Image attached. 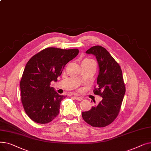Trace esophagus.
Listing matches in <instances>:
<instances>
[{
	"instance_id": "obj_1",
	"label": "esophagus",
	"mask_w": 151,
	"mask_h": 151,
	"mask_svg": "<svg viewBox=\"0 0 151 151\" xmlns=\"http://www.w3.org/2000/svg\"><path fill=\"white\" fill-rule=\"evenodd\" d=\"M75 99L76 100H78V101H81V100H83V97H80V96H75Z\"/></svg>"
}]
</instances>
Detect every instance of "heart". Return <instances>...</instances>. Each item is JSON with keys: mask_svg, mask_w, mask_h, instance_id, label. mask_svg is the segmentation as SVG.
I'll list each match as a JSON object with an SVG mask.
<instances>
[{"mask_svg": "<svg viewBox=\"0 0 151 151\" xmlns=\"http://www.w3.org/2000/svg\"><path fill=\"white\" fill-rule=\"evenodd\" d=\"M84 60H91V59H84Z\"/></svg>", "mask_w": 151, "mask_h": 151, "instance_id": "heart-1", "label": "heart"}]
</instances>
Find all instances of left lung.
Masks as SVG:
<instances>
[{
	"label": "left lung",
	"mask_w": 151,
	"mask_h": 151,
	"mask_svg": "<svg viewBox=\"0 0 151 151\" xmlns=\"http://www.w3.org/2000/svg\"><path fill=\"white\" fill-rule=\"evenodd\" d=\"M86 53L96 57L99 66L97 87L93 93L103 98L96 106L82 113L83 119L96 127H104L112 123L118 116L125 93L120 65L109 52L101 46H94Z\"/></svg>",
	"instance_id": "8db88e82"
}]
</instances>
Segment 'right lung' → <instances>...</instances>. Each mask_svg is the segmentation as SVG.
I'll use <instances>...</instances> for the list:
<instances>
[{"instance_id":"obj_1","label":"right lung","mask_w":151,"mask_h":151,"mask_svg":"<svg viewBox=\"0 0 151 151\" xmlns=\"http://www.w3.org/2000/svg\"><path fill=\"white\" fill-rule=\"evenodd\" d=\"M79 53L78 49L47 47L35 54L26 63L20 81L21 101L25 112L38 124L52 121L59 113L60 96L52 87L67 63Z\"/></svg>"}]
</instances>
